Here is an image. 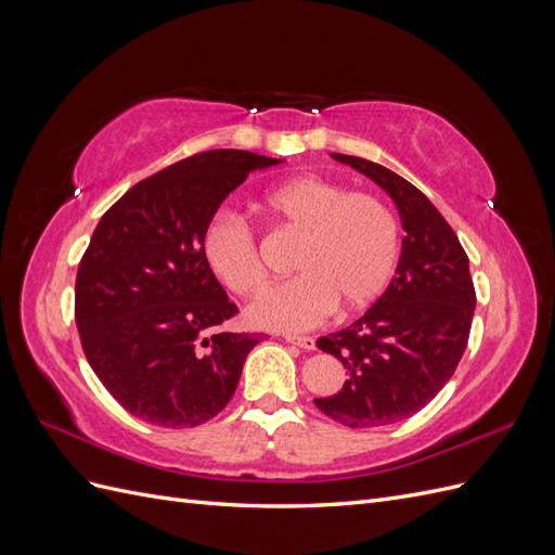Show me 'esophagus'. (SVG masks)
I'll list each match as a JSON object with an SVG mask.
<instances>
[{
    "instance_id": "esophagus-1",
    "label": "esophagus",
    "mask_w": 555,
    "mask_h": 555,
    "mask_svg": "<svg viewBox=\"0 0 555 555\" xmlns=\"http://www.w3.org/2000/svg\"><path fill=\"white\" fill-rule=\"evenodd\" d=\"M284 340L300 347V349H308V351L317 349V340L312 338V335H284Z\"/></svg>"
}]
</instances>
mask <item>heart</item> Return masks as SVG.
Returning a JSON list of instances; mask_svg holds the SVG:
<instances>
[{
    "label": "heart",
    "mask_w": 555,
    "mask_h": 555,
    "mask_svg": "<svg viewBox=\"0 0 555 555\" xmlns=\"http://www.w3.org/2000/svg\"><path fill=\"white\" fill-rule=\"evenodd\" d=\"M263 208L298 233L296 278L275 284L247 308L251 326L308 331L333 310L371 306L391 280L398 257V224L371 194H351L324 178H294L263 196ZM204 261L238 296L263 289L266 271L257 238L243 217L217 212L201 236Z\"/></svg>",
    "instance_id": "b5f03b06"
}]
</instances>
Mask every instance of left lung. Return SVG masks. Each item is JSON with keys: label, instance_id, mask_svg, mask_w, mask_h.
Returning a JSON list of instances; mask_svg holds the SVG:
<instances>
[{"label": "left lung", "instance_id": "1", "mask_svg": "<svg viewBox=\"0 0 555 555\" xmlns=\"http://www.w3.org/2000/svg\"><path fill=\"white\" fill-rule=\"evenodd\" d=\"M335 162L371 178L391 196L405 231L396 275L354 324L317 340L347 379L314 405L349 428L398 424L440 393L463 357L477 296L469 261L440 210L386 166L351 155Z\"/></svg>", "mask_w": 555, "mask_h": 555}]
</instances>
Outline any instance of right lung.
Here are the masks:
<instances>
[{"label": "right lung", "instance_id": "obj_1", "mask_svg": "<svg viewBox=\"0 0 555 555\" xmlns=\"http://www.w3.org/2000/svg\"><path fill=\"white\" fill-rule=\"evenodd\" d=\"M282 159L208 150L141 180L99 220L76 275V326L96 377L137 418L192 428L236 391L255 333H222L236 314L201 251L222 201Z\"/></svg>", "mask_w": 555, "mask_h": 555}]
</instances>
